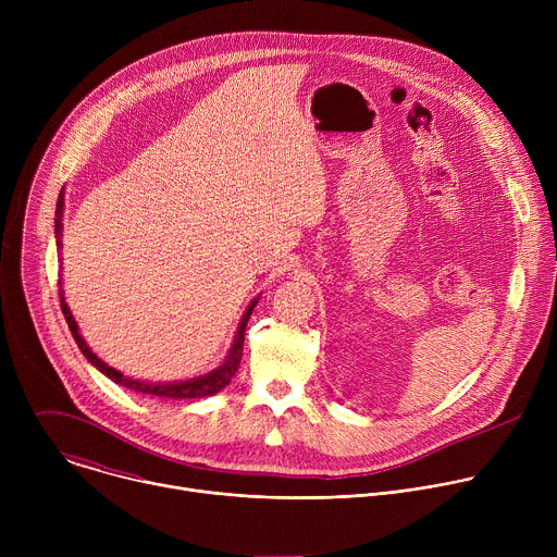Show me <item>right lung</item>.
Masks as SVG:
<instances>
[{"label":"right lung","mask_w":557,"mask_h":557,"mask_svg":"<svg viewBox=\"0 0 557 557\" xmlns=\"http://www.w3.org/2000/svg\"><path fill=\"white\" fill-rule=\"evenodd\" d=\"M61 235H63V189L57 198V211H54V240H57V249L63 247L61 243ZM61 284V280H59ZM59 301H61V310H63V317L67 322V329L78 346V350L84 352V357L99 370L103 372L108 379H112L114 383L123 385V387H129L134 392H143V394H151V396H163V399H200V396H211L215 392H220L222 387H226L233 379V374L237 372V368H240V359H243V344H245V331H247V322L249 317L258 304V297L249 304V308L245 310L240 324H237V331H235V337H233V344L228 348V355L224 357V361L213 368L211 372L207 374H200V376H194V379H185V381H140V379H132V376H125L123 372L114 370L112 366H108L103 359H99L90 346L86 344V339L82 337V333H78V326L74 322V317L65 304V297H63V288H59Z\"/></svg>","instance_id":"right-lung-1"}]
</instances>
